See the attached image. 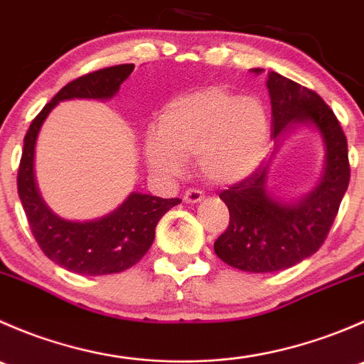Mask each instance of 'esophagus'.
Returning <instances> with one entry per match:
<instances>
[{
  "mask_svg": "<svg viewBox=\"0 0 364 364\" xmlns=\"http://www.w3.org/2000/svg\"><path fill=\"white\" fill-rule=\"evenodd\" d=\"M203 199H204V193L200 192V190H196V188L186 190L185 196H183V200H185L186 204H197V203H200Z\"/></svg>",
  "mask_w": 364,
  "mask_h": 364,
  "instance_id": "1",
  "label": "esophagus"
}]
</instances>
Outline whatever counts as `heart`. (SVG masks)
<instances>
[{
  "mask_svg": "<svg viewBox=\"0 0 364 364\" xmlns=\"http://www.w3.org/2000/svg\"><path fill=\"white\" fill-rule=\"evenodd\" d=\"M267 148L269 116L262 100L209 86L164 105L159 130L144 141V159L151 171L174 178L185 171V160L197 156L204 178L227 186L252 176Z\"/></svg>",
  "mask_w": 364,
  "mask_h": 364,
  "instance_id": "obj_1",
  "label": "heart"
}]
</instances>
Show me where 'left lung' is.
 <instances>
[{"label":"left lung","mask_w":364,"mask_h":364,"mask_svg":"<svg viewBox=\"0 0 364 364\" xmlns=\"http://www.w3.org/2000/svg\"><path fill=\"white\" fill-rule=\"evenodd\" d=\"M262 73V68H252ZM266 87L273 111L274 151L297 128H310L324 148L321 178L310 192L284 197L269 186V161L220 193L230 213L215 253L247 273H274L296 266L321 248L347 192V139L331 109L317 93L277 72H267Z\"/></svg>","instance_id":"left-lung-1"}]
</instances>
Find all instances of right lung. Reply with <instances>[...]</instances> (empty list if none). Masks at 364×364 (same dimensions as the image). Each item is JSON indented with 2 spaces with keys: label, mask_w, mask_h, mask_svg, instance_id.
Masks as SVG:
<instances>
[{
  "label": "right lung",
  "mask_w": 364,
  "mask_h": 364,
  "mask_svg": "<svg viewBox=\"0 0 364 364\" xmlns=\"http://www.w3.org/2000/svg\"><path fill=\"white\" fill-rule=\"evenodd\" d=\"M134 72V65H117L79 77L58 91L56 97L33 119L24 137L17 188L29 227L42 252L58 266L82 274L121 273L137 264L155 240L156 223L181 199H160L132 192L116 209L100 218L68 220L50 209L36 185L35 148L47 116L65 100H111Z\"/></svg>",
  "instance_id": "1"
}]
</instances>
